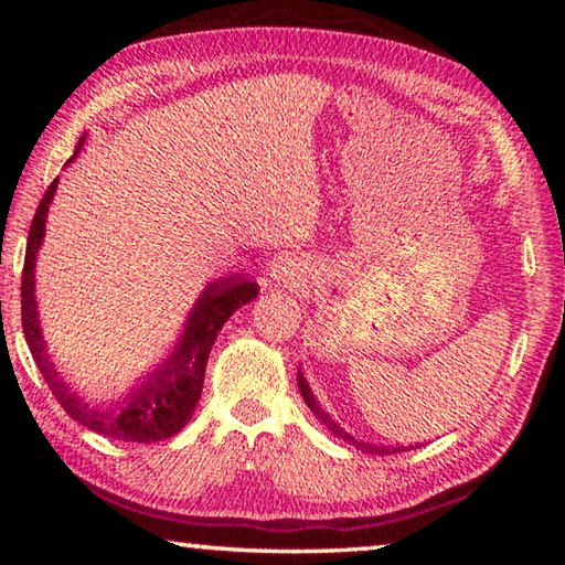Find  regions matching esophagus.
<instances>
[{
  "label": "esophagus",
  "mask_w": 565,
  "mask_h": 565,
  "mask_svg": "<svg viewBox=\"0 0 565 565\" xmlns=\"http://www.w3.org/2000/svg\"><path fill=\"white\" fill-rule=\"evenodd\" d=\"M303 274V264L291 254H281L269 264V276L274 281H294Z\"/></svg>",
  "instance_id": "esophagus-1"
}]
</instances>
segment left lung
Returning <instances> with one entry per match:
<instances>
[{
  "label": "left lung",
  "mask_w": 565,
  "mask_h": 565,
  "mask_svg": "<svg viewBox=\"0 0 565 565\" xmlns=\"http://www.w3.org/2000/svg\"><path fill=\"white\" fill-rule=\"evenodd\" d=\"M296 381H299V391H301V396H303V401H306V406H309L311 411H313V416H317L323 426L329 428V431L337 436V438H341L343 444H349V446H353L356 448V451H361V454H369V456H391V454H401V451H411V448L414 446H384V444H369V441H361V438H356V436H351L347 428H341L337 420H333L327 411L321 408V404L317 401V396H313V391H311V386H309V381H306V376L301 374V369H299V376H296Z\"/></svg>",
  "instance_id": "left-lung-1"
}]
</instances>
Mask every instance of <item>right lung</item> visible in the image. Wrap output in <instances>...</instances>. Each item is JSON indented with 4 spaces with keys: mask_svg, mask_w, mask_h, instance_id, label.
<instances>
[{
    "mask_svg": "<svg viewBox=\"0 0 565 565\" xmlns=\"http://www.w3.org/2000/svg\"><path fill=\"white\" fill-rule=\"evenodd\" d=\"M84 141H87V134H82L74 157L66 161V164H72L76 159V154H79L84 147ZM56 184H60V179H54L52 186L46 189L40 209H36V214L32 218L30 238H26L22 271V329L26 347H30L36 366H40L54 398L60 401L62 408L76 420V424L87 426L92 431L107 438H114V441H164V438L179 434L181 428L189 424V418L194 416V408L199 404V398H202L204 388L206 361L218 331H222V327L236 309H242L244 303L256 299L259 284L248 279L244 274L218 276V279L209 281L204 286V291L199 294L194 306H191L184 329H181L174 349L169 351V356L157 363L154 369H149L147 374L117 401L94 406L76 394V391L60 376V371H56L54 361L50 359V353H46L40 309H36V254H40L44 242L46 214H50Z\"/></svg>",
    "mask_w": 565,
    "mask_h": 565,
    "instance_id": "add662e5",
    "label": "right lung"
}]
</instances>
